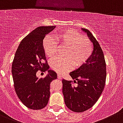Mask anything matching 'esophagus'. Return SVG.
I'll list each match as a JSON object with an SVG mask.
<instances>
[{
	"label": "esophagus",
	"instance_id": "obj_1",
	"mask_svg": "<svg viewBox=\"0 0 123 123\" xmlns=\"http://www.w3.org/2000/svg\"><path fill=\"white\" fill-rule=\"evenodd\" d=\"M57 76H58V79H60V80H61V79H62V75L60 74H58Z\"/></svg>",
	"mask_w": 123,
	"mask_h": 123
}]
</instances>
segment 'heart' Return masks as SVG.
<instances>
[{
	"mask_svg": "<svg viewBox=\"0 0 123 123\" xmlns=\"http://www.w3.org/2000/svg\"><path fill=\"white\" fill-rule=\"evenodd\" d=\"M57 40L52 37H46L43 40V49L48 57L52 58L57 53L59 43L66 46L64 57H56L51 62V68L60 74L72 68L81 66L91 57L93 45L89 38L83 37L78 31L68 29L57 34Z\"/></svg>",
	"mask_w": 123,
	"mask_h": 123,
	"instance_id": "obj_1",
	"label": "heart"
}]
</instances>
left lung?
<instances>
[{
	"mask_svg": "<svg viewBox=\"0 0 123 123\" xmlns=\"http://www.w3.org/2000/svg\"><path fill=\"white\" fill-rule=\"evenodd\" d=\"M81 30L93 43L92 54L85 63L70 72L74 81L62 80L65 105L75 112L87 111L95 104L103 91L106 79V62L101 46L88 30ZM74 83L77 85L74 86Z\"/></svg>",
	"mask_w": 123,
	"mask_h": 123,
	"instance_id": "left-lung-1",
	"label": "left lung"
}]
</instances>
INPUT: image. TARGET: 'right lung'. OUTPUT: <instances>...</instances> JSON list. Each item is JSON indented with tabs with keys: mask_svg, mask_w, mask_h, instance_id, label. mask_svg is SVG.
<instances>
[{
	"mask_svg": "<svg viewBox=\"0 0 123 123\" xmlns=\"http://www.w3.org/2000/svg\"><path fill=\"white\" fill-rule=\"evenodd\" d=\"M55 26H39L26 36L18 45L12 64V74L16 94L25 106L33 110L44 108L50 97V84L57 79L55 72L49 69L43 49L45 36ZM38 70L49 72L45 78L38 79Z\"/></svg>",
	"mask_w": 123,
	"mask_h": 123,
	"instance_id": "right-lung-1",
	"label": "right lung"
}]
</instances>
